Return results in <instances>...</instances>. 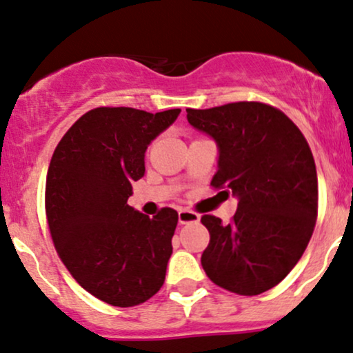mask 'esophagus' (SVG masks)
<instances>
[{"mask_svg":"<svg viewBox=\"0 0 353 353\" xmlns=\"http://www.w3.org/2000/svg\"><path fill=\"white\" fill-rule=\"evenodd\" d=\"M178 221H180L181 225L196 223V221H200V215L195 212H190V210H180V212H178Z\"/></svg>","mask_w":353,"mask_h":353,"instance_id":"1","label":"esophagus"}]
</instances>
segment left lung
Returning a JSON list of instances; mask_svg holds the SVG:
<instances>
[{
  "label": "left lung",
  "mask_w": 353,
  "mask_h": 353,
  "mask_svg": "<svg viewBox=\"0 0 353 353\" xmlns=\"http://www.w3.org/2000/svg\"><path fill=\"white\" fill-rule=\"evenodd\" d=\"M187 120L219 148L212 185L239 200L232 223L201 216L210 232L201 267L225 290L263 294L290 273L314 233L319 183L310 146L290 118L263 103L188 108Z\"/></svg>",
  "instance_id": "obj_1"
}]
</instances>
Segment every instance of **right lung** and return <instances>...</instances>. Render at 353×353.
Masks as SVG:
<instances>
[{
	"mask_svg": "<svg viewBox=\"0 0 353 353\" xmlns=\"http://www.w3.org/2000/svg\"><path fill=\"white\" fill-rule=\"evenodd\" d=\"M181 110L94 108L61 138L46 176V219L73 279L103 302L133 307L165 282L178 213L150 219L128 205L145 152Z\"/></svg>",
	"mask_w": 353,
	"mask_h": 353,
	"instance_id": "obj_1",
	"label": "right lung"
}]
</instances>
